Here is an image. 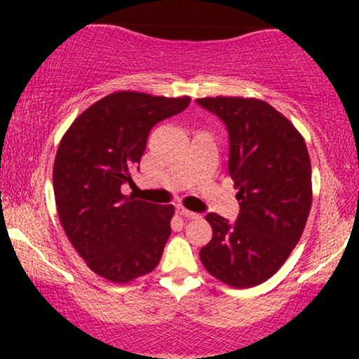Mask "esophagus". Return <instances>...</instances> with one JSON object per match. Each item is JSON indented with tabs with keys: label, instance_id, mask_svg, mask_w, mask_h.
<instances>
[{
	"label": "esophagus",
	"instance_id": "esophagus-1",
	"mask_svg": "<svg viewBox=\"0 0 359 359\" xmlns=\"http://www.w3.org/2000/svg\"><path fill=\"white\" fill-rule=\"evenodd\" d=\"M175 211L179 212L180 216H184V217H197V216H199V214H196V212L189 211V209H185L184 205H177V208H175Z\"/></svg>",
	"mask_w": 359,
	"mask_h": 359
}]
</instances>
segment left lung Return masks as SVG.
<instances>
[{
	"label": "left lung",
	"mask_w": 359,
	"mask_h": 359,
	"mask_svg": "<svg viewBox=\"0 0 359 359\" xmlns=\"http://www.w3.org/2000/svg\"><path fill=\"white\" fill-rule=\"evenodd\" d=\"M229 137L228 170L240 201L229 222L205 216L212 240L201 248L204 269L226 285L269 280L295 248L312 204V168L302 135L269 102L255 97H203Z\"/></svg>",
	"instance_id": "left-lung-1"
}]
</instances>
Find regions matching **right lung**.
<instances>
[{"label": "right lung", "mask_w": 359, "mask_h": 359, "mask_svg": "<svg viewBox=\"0 0 359 359\" xmlns=\"http://www.w3.org/2000/svg\"><path fill=\"white\" fill-rule=\"evenodd\" d=\"M189 102L119 90L79 114L62 138L53 163L62 228L89 269L111 282L150 273L162 258L174 205L131 199L121 185L131 182L151 128Z\"/></svg>", "instance_id": "add662e5"}]
</instances>
